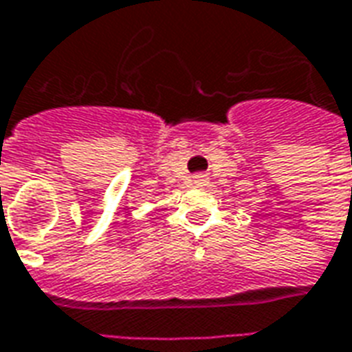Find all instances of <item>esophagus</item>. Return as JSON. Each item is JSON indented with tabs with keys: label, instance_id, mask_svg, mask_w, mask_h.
Returning <instances> with one entry per match:
<instances>
[{
	"label": "esophagus",
	"instance_id": "esophagus-1",
	"mask_svg": "<svg viewBox=\"0 0 352 352\" xmlns=\"http://www.w3.org/2000/svg\"><path fill=\"white\" fill-rule=\"evenodd\" d=\"M194 183H196V184L207 183V177L204 175V173H198V175H194Z\"/></svg>",
	"mask_w": 352,
	"mask_h": 352
}]
</instances>
